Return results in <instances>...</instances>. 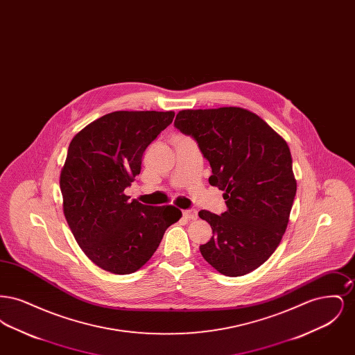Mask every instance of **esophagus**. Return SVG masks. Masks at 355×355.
Returning <instances> with one entry per match:
<instances>
[{
	"label": "esophagus",
	"instance_id": "esophagus-1",
	"mask_svg": "<svg viewBox=\"0 0 355 355\" xmlns=\"http://www.w3.org/2000/svg\"><path fill=\"white\" fill-rule=\"evenodd\" d=\"M184 217L187 218V220H197V217H198V213H197V210H194V209H190V210H184Z\"/></svg>",
	"mask_w": 355,
	"mask_h": 355
}]
</instances>
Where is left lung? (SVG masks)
Listing matches in <instances>:
<instances>
[{"instance_id":"8db88e82","label":"left lung","mask_w":355,"mask_h":355,"mask_svg":"<svg viewBox=\"0 0 355 355\" xmlns=\"http://www.w3.org/2000/svg\"><path fill=\"white\" fill-rule=\"evenodd\" d=\"M174 125L194 137L223 190L227 210H201L213 236L200 246L220 274L241 277L258 269L286 232L297 193L286 141L255 113L236 106L178 112Z\"/></svg>"}]
</instances>
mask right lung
<instances>
[{"label": "right lung", "instance_id": "right-lung-1", "mask_svg": "<svg viewBox=\"0 0 355 355\" xmlns=\"http://www.w3.org/2000/svg\"><path fill=\"white\" fill-rule=\"evenodd\" d=\"M174 112H113L73 137L60 174L62 209L86 257L103 270L130 274L157 250L175 206L130 201L123 191L141 173L142 155Z\"/></svg>", "mask_w": 355, "mask_h": 355}]
</instances>
